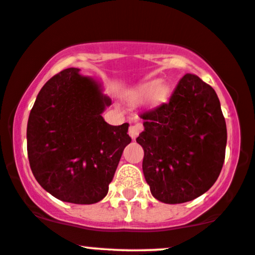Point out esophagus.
<instances>
[{
  "mask_svg": "<svg viewBox=\"0 0 255 255\" xmlns=\"http://www.w3.org/2000/svg\"><path fill=\"white\" fill-rule=\"evenodd\" d=\"M141 129H143V126H141L140 123H136V125H134V126H130L128 133H129L130 138L135 139L136 136L139 135V133L141 132Z\"/></svg>",
  "mask_w": 255,
  "mask_h": 255,
  "instance_id": "1",
  "label": "esophagus"
}]
</instances>
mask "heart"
Segmentation results:
<instances>
[{
  "mask_svg": "<svg viewBox=\"0 0 255 255\" xmlns=\"http://www.w3.org/2000/svg\"><path fill=\"white\" fill-rule=\"evenodd\" d=\"M168 95V87L166 83L160 80H151L140 85L138 89L133 93V98L145 99L149 98L151 103H161Z\"/></svg>",
  "mask_w": 255,
  "mask_h": 255,
  "instance_id": "b5f03b06",
  "label": "heart"
}]
</instances>
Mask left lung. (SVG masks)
Wrapping results in <instances>:
<instances>
[{
  "mask_svg": "<svg viewBox=\"0 0 255 255\" xmlns=\"http://www.w3.org/2000/svg\"><path fill=\"white\" fill-rule=\"evenodd\" d=\"M136 138L152 197L166 204L191 202L213 187L221 172L226 122L215 90L187 73L168 103L140 115Z\"/></svg>",
  "mask_w": 255,
  "mask_h": 255,
  "instance_id": "obj_1",
  "label": "left lung"
}]
</instances>
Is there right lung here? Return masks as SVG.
Here are the masks:
<instances>
[{
	"label": "right lung",
	"mask_w": 255,
	"mask_h": 255,
	"mask_svg": "<svg viewBox=\"0 0 255 255\" xmlns=\"http://www.w3.org/2000/svg\"><path fill=\"white\" fill-rule=\"evenodd\" d=\"M110 105L103 84L78 68L53 76L37 94L26 127L29 163L37 183L57 199L94 204L106 197L132 140L128 123L103 119Z\"/></svg>",
	"instance_id": "add662e5"
}]
</instances>
